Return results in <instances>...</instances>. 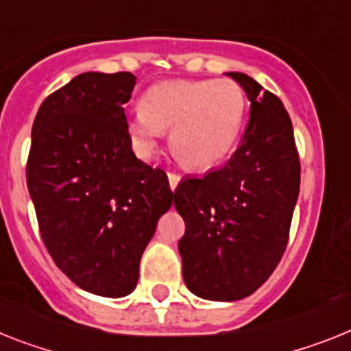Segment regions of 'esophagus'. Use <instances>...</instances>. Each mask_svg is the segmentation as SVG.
Instances as JSON below:
<instances>
[{
    "mask_svg": "<svg viewBox=\"0 0 351 351\" xmlns=\"http://www.w3.org/2000/svg\"><path fill=\"white\" fill-rule=\"evenodd\" d=\"M167 178H169V187L171 191L176 189V185L180 184V175H176V173H167Z\"/></svg>",
    "mask_w": 351,
    "mask_h": 351,
    "instance_id": "esophagus-1",
    "label": "esophagus"
}]
</instances>
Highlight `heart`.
<instances>
[{"instance_id":"obj_1","label":"heart","mask_w":351,"mask_h":351,"mask_svg":"<svg viewBox=\"0 0 351 351\" xmlns=\"http://www.w3.org/2000/svg\"><path fill=\"white\" fill-rule=\"evenodd\" d=\"M246 98L234 80H166L152 85L128 121L135 148L148 157L162 132L184 166L205 169L232 152L243 128Z\"/></svg>"}]
</instances>
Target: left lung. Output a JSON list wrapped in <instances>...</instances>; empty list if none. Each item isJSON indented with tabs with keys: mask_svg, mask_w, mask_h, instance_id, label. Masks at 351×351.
I'll return each instance as SVG.
<instances>
[{
	"mask_svg": "<svg viewBox=\"0 0 351 351\" xmlns=\"http://www.w3.org/2000/svg\"><path fill=\"white\" fill-rule=\"evenodd\" d=\"M252 101L230 160L203 178H185L175 207L185 221L178 241L185 285L196 296L235 302L261 287L289 241L300 193V157L282 101L244 73H228Z\"/></svg>",
	"mask_w": 351,
	"mask_h": 351,
	"instance_id": "8db88e82",
	"label": "left lung"
}]
</instances>
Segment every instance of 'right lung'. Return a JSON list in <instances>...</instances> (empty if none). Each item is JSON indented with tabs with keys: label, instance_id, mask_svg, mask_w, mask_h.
<instances>
[{
	"label": "right lung",
	"instance_id": "1",
	"mask_svg": "<svg viewBox=\"0 0 351 351\" xmlns=\"http://www.w3.org/2000/svg\"><path fill=\"white\" fill-rule=\"evenodd\" d=\"M132 73H82L49 94L32 128L26 184L49 255L78 287L123 298L175 194L135 157L125 103Z\"/></svg>",
	"mask_w": 351,
	"mask_h": 351
}]
</instances>
